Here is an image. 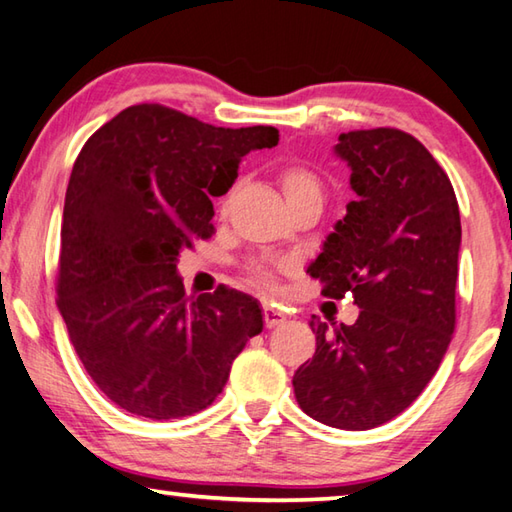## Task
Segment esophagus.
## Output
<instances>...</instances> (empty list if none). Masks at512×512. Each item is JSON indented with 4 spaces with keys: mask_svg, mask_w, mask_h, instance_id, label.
<instances>
[{
    "mask_svg": "<svg viewBox=\"0 0 512 512\" xmlns=\"http://www.w3.org/2000/svg\"><path fill=\"white\" fill-rule=\"evenodd\" d=\"M284 322H286V315L280 309H275V306H271V304H264V324L268 329L280 327V324H284Z\"/></svg>",
    "mask_w": 512,
    "mask_h": 512,
    "instance_id": "obj_1",
    "label": "esophagus"
}]
</instances>
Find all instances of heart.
<instances>
[{
    "mask_svg": "<svg viewBox=\"0 0 512 512\" xmlns=\"http://www.w3.org/2000/svg\"><path fill=\"white\" fill-rule=\"evenodd\" d=\"M277 183H280L288 208L300 206V203H320L322 206L324 188H322L320 176L315 174L311 167H306L302 163L284 165L282 170L277 172ZM226 212H228V201L221 203V215H226ZM277 271H280V264L266 262V259H255V262L246 264L248 280L266 288L275 284Z\"/></svg>",
    "mask_w": 512,
    "mask_h": 512,
    "instance_id": "1",
    "label": "heart"
}]
</instances>
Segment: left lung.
I'll return each mask as SVG.
<instances>
[{
	"instance_id": "8db88e82",
	"label": "left lung",
	"mask_w": 512,
	"mask_h": 512,
	"mask_svg": "<svg viewBox=\"0 0 512 512\" xmlns=\"http://www.w3.org/2000/svg\"><path fill=\"white\" fill-rule=\"evenodd\" d=\"M356 201L309 266L322 293L360 315L329 329L295 371L302 410L338 430H371L410 407L439 369L457 322L461 219L452 183L414 136L392 127L340 134Z\"/></svg>"
}]
</instances>
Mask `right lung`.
I'll return each instance as SVG.
<instances>
[{
  "instance_id": "obj_1",
  "label": "right lung",
  "mask_w": 512,
  "mask_h": 512,
  "mask_svg": "<svg viewBox=\"0 0 512 512\" xmlns=\"http://www.w3.org/2000/svg\"><path fill=\"white\" fill-rule=\"evenodd\" d=\"M275 127H215L163 105L102 125L73 163L60 232L58 309L87 374L129 414L170 421L206 410L232 360L262 333L257 300L219 286L185 295L176 262L215 232L226 194Z\"/></svg>"
}]
</instances>
